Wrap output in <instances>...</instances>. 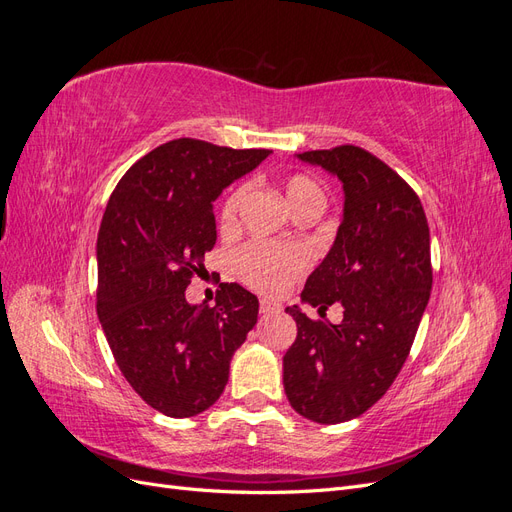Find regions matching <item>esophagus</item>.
Returning <instances> with one entry per match:
<instances>
[{
	"label": "esophagus",
	"mask_w": 512,
	"mask_h": 512,
	"mask_svg": "<svg viewBox=\"0 0 512 512\" xmlns=\"http://www.w3.org/2000/svg\"><path fill=\"white\" fill-rule=\"evenodd\" d=\"M277 312H280V305H275L273 301H267V299L260 301V314L262 316H271V314H277Z\"/></svg>",
	"instance_id": "esophagus-1"
}]
</instances>
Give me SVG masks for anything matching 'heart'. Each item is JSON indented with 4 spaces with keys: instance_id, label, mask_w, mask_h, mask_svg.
<instances>
[{
    "instance_id": "obj_1",
    "label": "heart",
    "mask_w": 512,
    "mask_h": 512,
    "mask_svg": "<svg viewBox=\"0 0 512 512\" xmlns=\"http://www.w3.org/2000/svg\"><path fill=\"white\" fill-rule=\"evenodd\" d=\"M284 194L292 211L307 205H322L324 196L314 179L305 175H292L284 183ZM243 200V188L232 192L222 205L220 224L224 230L237 224V213ZM309 265V254L305 247L290 245L280 247L271 243L254 241L247 243L235 256V269L245 284L260 292L275 294L284 290L294 277H299Z\"/></svg>"
}]
</instances>
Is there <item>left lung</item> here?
Segmentation results:
<instances>
[{
	"mask_svg": "<svg viewBox=\"0 0 512 512\" xmlns=\"http://www.w3.org/2000/svg\"><path fill=\"white\" fill-rule=\"evenodd\" d=\"M342 181L344 213L301 303H339V324L286 307L297 339L284 356L290 406L320 425L361 416L404 367L431 292L429 226L421 200L393 168L361 147L294 153Z\"/></svg>",
	"mask_w": 512,
	"mask_h": 512,
	"instance_id": "8db88e82",
	"label": "left lung"
}]
</instances>
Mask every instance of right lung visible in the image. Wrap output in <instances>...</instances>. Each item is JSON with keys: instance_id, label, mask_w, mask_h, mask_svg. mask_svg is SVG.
I'll list each match as a JSON object with an SVG mask.
<instances>
[{"instance_id": "obj_1", "label": "right lung", "mask_w": 512, "mask_h": 512, "mask_svg": "<svg viewBox=\"0 0 512 512\" xmlns=\"http://www.w3.org/2000/svg\"><path fill=\"white\" fill-rule=\"evenodd\" d=\"M271 156L177 138L117 183L98 232V318L123 378L166 416L188 418L224 393L230 359L258 320L256 294L220 284L215 305L185 301L213 250V203Z\"/></svg>"}]
</instances>
